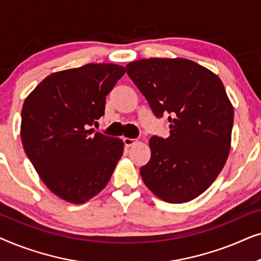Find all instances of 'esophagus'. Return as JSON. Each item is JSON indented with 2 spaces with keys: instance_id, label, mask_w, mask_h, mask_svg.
Returning <instances> with one entry per match:
<instances>
[{
  "instance_id": "esophagus-1",
  "label": "esophagus",
  "mask_w": 261,
  "mask_h": 261,
  "mask_svg": "<svg viewBox=\"0 0 261 261\" xmlns=\"http://www.w3.org/2000/svg\"><path fill=\"white\" fill-rule=\"evenodd\" d=\"M123 142L127 147H130V146H133L135 142H137V140H135V139H130V138H123Z\"/></svg>"
}]
</instances>
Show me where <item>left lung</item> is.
Wrapping results in <instances>:
<instances>
[{"mask_svg": "<svg viewBox=\"0 0 261 261\" xmlns=\"http://www.w3.org/2000/svg\"><path fill=\"white\" fill-rule=\"evenodd\" d=\"M127 73L156 117L167 115L170 137L149 139L142 180L163 201L198 197L216 179L230 149L234 109L219 77L184 58L132 62Z\"/></svg>", "mask_w": 261, "mask_h": 261, "instance_id": "obj_1", "label": "left lung"}]
</instances>
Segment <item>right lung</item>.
I'll return each mask as SVG.
<instances>
[{
	"mask_svg": "<svg viewBox=\"0 0 261 261\" xmlns=\"http://www.w3.org/2000/svg\"><path fill=\"white\" fill-rule=\"evenodd\" d=\"M126 72L87 64L49 74L24 99L21 140L39 177L64 201L81 204L106 188L123 153L119 138L94 132L106 97Z\"/></svg>",
	"mask_w": 261,
	"mask_h": 261,
	"instance_id": "right-lung-1",
	"label": "right lung"
}]
</instances>
